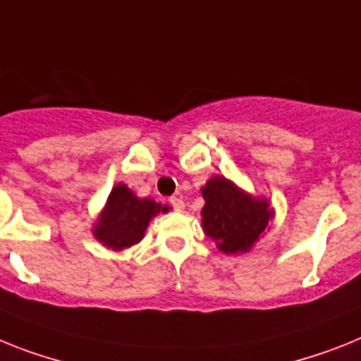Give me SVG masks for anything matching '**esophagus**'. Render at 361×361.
<instances>
[{"label": "esophagus", "mask_w": 361, "mask_h": 361, "mask_svg": "<svg viewBox=\"0 0 361 361\" xmlns=\"http://www.w3.org/2000/svg\"><path fill=\"white\" fill-rule=\"evenodd\" d=\"M169 204H171L172 209H174V211H178V213H181V211L185 209V204H183V200L178 198V196H172V198L169 200Z\"/></svg>", "instance_id": "obj_1"}]
</instances>
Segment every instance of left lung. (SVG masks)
I'll return each instance as SVG.
<instances>
[{"instance_id":"left-lung-1","label":"left lung","mask_w":361,"mask_h":361,"mask_svg":"<svg viewBox=\"0 0 361 361\" xmlns=\"http://www.w3.org/2000/svg\"><path fill=\"white\" fill-rule=\"evenodd\" d=\"M205 205L202 226L218 250L227 255L246 253L268 229L274 209L266 198H255L224 176H213L202 187Z\"/></svg>"}]
</instances>
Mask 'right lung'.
Segmentation results:
<instances>
[{"instance_id":"1","label":"right lung","mask_w":361,"mask_h":361,"mask_svg":"<svg viewBox=\"0 0 361 361\" xmlns=\"http://www.w3.org/2000/svg\"><path fill=\"white\" fill-rule=\"evenodd\" d=\"M166 205L156 204L150 198L137 196L119 183L111 189L99 220L93 226V235L106 247L121 251L137 244L145 237L148 224L159 211L165 213Z\"/></svg>"}]
</instances>
